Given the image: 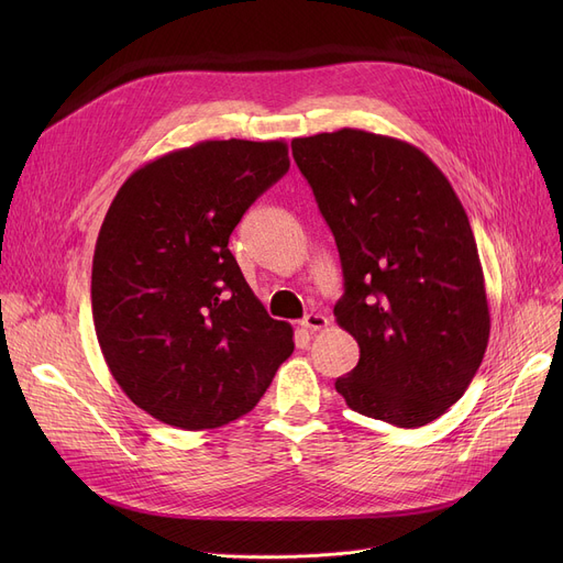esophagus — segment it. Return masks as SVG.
<instances>
[{
  "label": "esophagus",
  "instance_id": "1",
  "mask_svg": "<svg viewBox=\"0 0 563 563\" xmlns=\"http://www.w3.org/2000/svg\"><path fill=\"white\" fill-rule=\"evenodd\" d=\"M329 327V319L323 317V314H319V312H310V314H306L303 319H301V329H306V331H321V329H327Z\"/></svg>",
  "mask_w": 563,
  "mask_h": 563
}]
</instances>
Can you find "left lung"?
Returning <instances> with one entry per match:
<instances>
[{
    "mask_svg": "<svg viewBox=\"0 0 563 563\" xmlns=\"http://www.w3.org/2000/svg\"><path fill=\"white\" fill-rule=\"evenodd\" d=\"M291 155L340 251L335 321L361 346L335 390L351 410L401 429L438 420L475 378L490 335L456 191L420 147L365 130L294 139Z\"/></svg>",
    "mask_w": 563,
    "mask_h": 563,
    "instance_id": "obj_1",
    "label": "left lung"
}]
</instances>
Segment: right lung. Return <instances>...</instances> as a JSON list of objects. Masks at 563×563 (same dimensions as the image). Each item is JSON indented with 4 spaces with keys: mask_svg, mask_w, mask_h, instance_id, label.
I'll return each instance as SVG.
<instances>
[{
    "mask_svg": "<svg viewBox=\"0 0 563 563\" xmlns=\"http://www.w3.org/2000/svg\"><path fill=\"white\" fill-rule=\"evenodd\" d=\"M289 168L285 141H200L136 168L102 221L91 276L111 376L155 420L202 431L255 408L291 356L228 249Z\"/></svg>",
    "mask_w": 563,
    "mask_h": 563,
    "instance_id": "add662e5",
    "label": "right lung"
}]
</instances>
